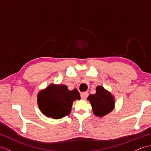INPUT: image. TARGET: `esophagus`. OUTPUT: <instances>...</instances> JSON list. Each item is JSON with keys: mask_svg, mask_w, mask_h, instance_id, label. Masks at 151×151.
Instances as JSON below:
<instances>
[{"mask_svg": "<svg viewBox=\"0 0 151 151\" xmlns=\"http://www.w3.org/2000/svg\"><path fill=\"white\" fill-rule=\"evenodd\" d=\"M88 96V92H83L81 94V99H83V100H86L87 99Z\"/></svg>", "mask_w": 151, "mask_h": 151, "instance_id": "esophagus-1", "label": "esophagus"}]
</instances>
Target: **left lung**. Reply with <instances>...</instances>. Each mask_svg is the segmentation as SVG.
I'll return each instance as SVG.
<instances>
[{
	"label": "left lung",
	"mask_w": 151,
	"mask_h": 151,
	"mask_svg": "<svg viewBox=\"0 0 151 151\" xmlns=\"http://www.w3.org/2000/svg\"><path fill=\"white\" fill-rule=\"evenodd\" d=\"M88 100L91 105L93 112L97 117L105 116L115 108L114 97L101 86H98L96 88V93L89 95Z\"/></svg>",
	"instance_id": "obj_1"
}]
</instances>
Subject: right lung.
I'll use <instances>...</instances> for the list:
<instances>
[{
	"mask_svg": "<svg viewBox=\"0 0 151 151\" xmlns=\"http://www.w3.org/2000/svg\"><path fill=\"white\" fill-rule=\"evenodd\" d=\"M37 97L41 111L47 117L59 119L70 114L73 102L80 100L81 95L76 89L69 90L65 85L50 84Z\"/></svg>",
	"mask_w": 151,
	"mask_h": 151,
	"instance_id": "obj_1",
	"label": "right lung"
}]
</instances>
